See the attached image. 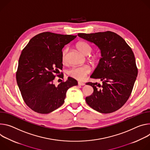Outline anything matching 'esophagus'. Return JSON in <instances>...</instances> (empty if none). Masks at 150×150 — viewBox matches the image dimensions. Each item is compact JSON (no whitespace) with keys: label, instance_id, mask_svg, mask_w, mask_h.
I'll return each mask as SVG.
<instances>
[{"label":"esophagus","instance_id":"obj_1","mask_svg":"<svg viewBox=\"0 0 150 150\" xmlns=\"http://www.w3.org/2000/svg\"><path fill=\"white\" fill-rule=\"evenodd\" d=\"M78 85H80V86H84L85 85V83L83 82H81V81H79L78 82Z\"/></svg>","mask_w":150,"mask_h":150}]
</instances>
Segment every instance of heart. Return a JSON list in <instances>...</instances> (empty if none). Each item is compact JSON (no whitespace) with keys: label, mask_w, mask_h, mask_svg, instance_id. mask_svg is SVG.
I'll return each instance as SVG.
<instances>
[{"label":"heart","mask_w":150,"mask_h":150,"mask_svg":"<svg viewBox=\"0 0 150 150\" xmlns=\"http://www.w3.org/2000/svg\"><path fill=\"white\" fill-rule=\"evenodd\" d=\"M77 47L79 51L85 55H89L92 51L91 46L85 42H79L77 44ZM68 49L65 48L62 52L61 59L63 63H65L67 61V54ZM94 57L93 59H95ZM91 72V68L88 65H84L81 67H75L67 71V74L77 80H84L86 76Z\"/></svg>","instance_id":"heart-1"}]
</instances>
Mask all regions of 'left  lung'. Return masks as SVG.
Listing matches in <instances>:
<instances>
[{
	"label": "left lung",
	"mask_w": 150,
	"mask_h": 150,
	"mask_svg": "<svg viewBox=\"0 0 150 150\" xmlns=\"http://www.w3.org/2000/svg\"><path fill=\"white\" fill-rule=\"evenodd\" d=\"M78 36L96 45L101 54L91 77L102 81V84L86 83L93 88V93L86 97V103L101 113L118 110L129 99L138 75L132 49L121 36L110 31Z\"/></svg>",
	"instance_id": "obj_1"
}]
</instances>
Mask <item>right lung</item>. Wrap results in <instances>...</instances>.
<instances>
[{"mask_svg": "<svg viewBox=\"0 0 150 150\" xmlns=\"http://www.w3.org/2000/svg\"><path fill=\"white\" fill-rule=\"evenodd\" d=\"M76 36L43 32L31 38L23 50L16 79L24 101L32 110L52 112L64 104L67 90L77 85L70 77L58 86L54 84L55 74L62 69V49ZM58 77L63 79V74Z\"/></svg>", "mask_w": 150, "mask_h": 150, "instance_id": "add662e5", "label": "right lung"}]
</instances>
